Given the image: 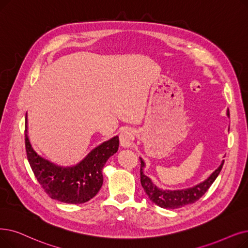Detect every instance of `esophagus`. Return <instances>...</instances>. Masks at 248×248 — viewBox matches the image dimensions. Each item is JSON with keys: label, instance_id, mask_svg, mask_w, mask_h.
Returning <instances> with one entry per match:
<instances>
[{"label": "esophagus", "instance_id": "obj_1", "mask_svg": "<svg viewBox=\"0 0 248 248\" xmlns=\"http://www.w3.org/2000/svg\"><path fill=\"white\" fill-rule=\"evenodd\" d=\"M133 140H134V137H133V132H132L131 128L125 127V128H124L123 131H121L120 141H121V145L123 147H124V148L131 147Z\"/></svg>", "mask_w": 248, "mask_h": 248}]
</instances>
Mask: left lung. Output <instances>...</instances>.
<instances>
[{
	"instance_id": "1",
	"label": "left lung",
	"mask_w": 248,
	"mask_h": 248,
	"mask_svg": "<svg viewBox=\"0 0 248 248\" xmlns=\"http://www.w3.org/2000/svg\"><path fill=\"white\" fill-rule=\"evenodd\" d=\"M227 114L229 116V111ZM223 164L224 160L222 161L221 165L213 172L208 179L196 186L180 190H163L158 188L153 184L152 180L144 174L143 168L145 167V163L141 159V169H140V173H141V185L149 199L155 204H157V206L164 209H178L199 201L207 192V190L213 185L215 179L218 177L222 170Z\"/></svg>"
}]
</instances>
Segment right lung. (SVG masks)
Instances as JSON below:
<instances>
[{"instance_id": "1", "label": "right lung", "mask_w": 248, "mask_h": 248, "mask_svg": "<svg viewBox=\"0 0 248 248\" xmlns=\"http://www.w3.org/2000/svg\"><path fill=\"white\" fill-rule=\"evenodd\" d=\"M120 139L114 137L88 154L73 167L57 166L40 157L32 149L27 135L25 117V148L28 162L41 187L49 198L67 203H83L94 198L103 184L102 169L110 156L117 152Z\"/></svg>"}]
</instances>
